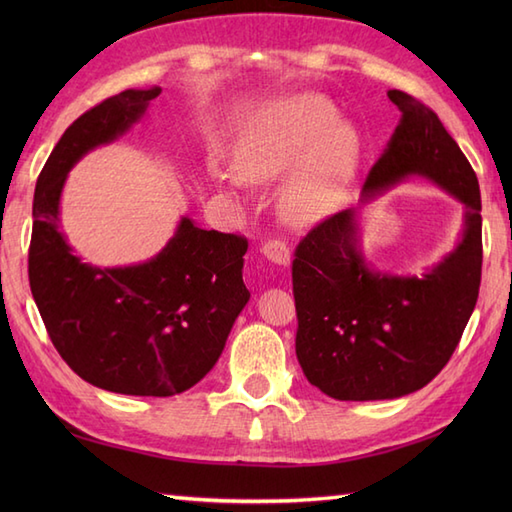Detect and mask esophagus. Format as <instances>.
<instances>
[{"label":"esophagus","instance_id":"1","mask_svg":"<svg viewBox=\"0 0 512 512\" xmlns=\"http://www.w3.org/2000/svg\"><path fill=\"white\" fill-rule=\"evenodd\" d=\"M262 253L268 259V262H273L277 266H290V248L284 242V239H268V242L262 244Z\"/></svg>","mask_w":512,"mask_h":512}]
</instances>
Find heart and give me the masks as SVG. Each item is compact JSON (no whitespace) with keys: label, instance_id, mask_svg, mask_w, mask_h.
Returning a JSON list of instances; mask_svg holds the SVG:
<instances>
[{"label":"heart","instance_id":"1","mask_svg":"<svg viewBox=\"0 0 512 512\" xmlns=\"http://www.w3.org/2000/svg\"><path fill=\"white\" fill-rule=\"evenodd\" d=\"M361 162V134L336 121L334 105L321 94H299L268 105L239 134L228 189L239 180L279 184L277 204L284 220L312 226L341 209Z\"/></svg>","mask_w":512,"mask_h":512}]
</instances>
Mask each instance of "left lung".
<instances>
[{
    "label": "left lung",
    "mask_w": 512,
    "mask_h": 512,
    "mask_svg": "<svg viewBox=\"0 0 512 512\" xmlns=\"http://www.w3.org/2000/svg\"><path fill=\"white\" fill-rule=\"evenodd\" d=\"M400 123L363 184V202L411 176L464 204V231L422 277L380 273L361 250L358 209L301 239L292 262L297 358L314 387L336 400H391L422 389L449 363L482 279L480 184L436 112L389 90Z\"/></svg>",
    "instance_id": "obj_1"
}]
</instances>
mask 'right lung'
<instances>
[{
    "label": "right lung",
    "mask_w": 512,
    "mask_h": 512,
    "mask_svg": "<svg viewBox=\"0 0 512 512\" xmlns=\"http://www.w3.org/2000/svg\"><path fill=\"white\" fill-rule=\"evenodd\" d=\"M160 88L125 90L65 129L41 169L32 202L30 290L61 358L90 385L127 396H173L211 372L250 292L242 235L204 231L182 217L149 262L85 264L59 231L68 171L123 136Z\"/></svg>",
    "instance_id": "right-lung-1"
}]
</instances>
